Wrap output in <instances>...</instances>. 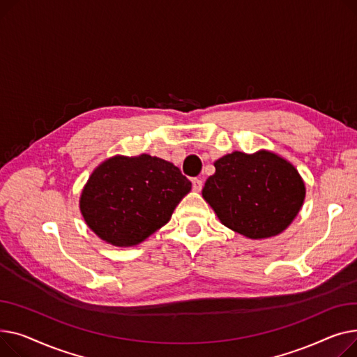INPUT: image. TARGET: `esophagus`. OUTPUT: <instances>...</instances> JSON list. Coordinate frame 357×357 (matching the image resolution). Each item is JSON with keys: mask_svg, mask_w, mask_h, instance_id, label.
Returning a JSON list of instances; mask_svg holds the SVG:
<instances>
[{"mask_svg": "<svg viewBox=\"0 0 357 357\" xmlns=\"http://www.w3.org/2000/svg\"><path fill=\"white\" fill-rule=\"evenodd\" d=\"M202 187H203V181L200 178H193V190L199 193L202 190Z\"/></svg>", "mask_w": 357, "mask_h": 357, "instance_id": "obj_1", "label": "esophagus"}]
</instances>
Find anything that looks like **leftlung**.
<instances>
[{"mask_svg":"<svg viewBox=\"0 0 357 357\" xmlns=\"http://www.w3.org/2000/svg\"><path fill=\"white\" fill-rule=\"evenodd\" d=\"M202 190L226 227L249 239L282 234L301 211L305 184L298 170L274 151H234L215 161Z\"/></svg>","mask_w":357,"mask_h":357,"instance_id":"8db88e82","label":"left lung"}]
</instances>
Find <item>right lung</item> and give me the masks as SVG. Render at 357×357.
I'll list each match as a JSON object with an SVG mask.
<instances>
[{
    "mask_svg": "<svg viewBox=\"0 0 357 357\" xmlns=\"http://www.w3.org/2000/svg\"><path fill=\"white\" fill-rule=\"evenodd\" d=\"M190 190L192 183L170 161L150 154L114 155L89 176L79 208L98 238L130 248L169 222Z\"/></svg>",
    "mask_w": 357,
    "mask_h": 357,
    "instance_id": "add662e5",
    "label": "right lung"
}]
</instances>
